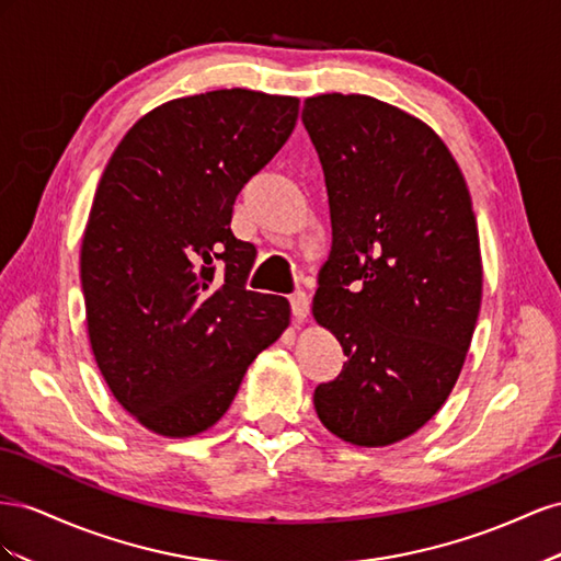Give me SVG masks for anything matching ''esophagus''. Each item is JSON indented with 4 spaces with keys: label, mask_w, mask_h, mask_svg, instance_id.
Here are the masks:
<instances>
[{
    "label": "esophagus",
    "mask_w": 561,
    "mask_h": 561,
    "mask_svg": "<svg viewBox=\"0 0 561 561\" xmlns=\"http://www.w3.org/2000/svg\"><path fill=\"white\" fill-rule=\"evenodd\" d=\"M291 310H294V317L298 319V322H306L310 314V298L306 291H296L291 296Z\"/></svg>",
    "instance_id": "34e87169"
}]
</instances>
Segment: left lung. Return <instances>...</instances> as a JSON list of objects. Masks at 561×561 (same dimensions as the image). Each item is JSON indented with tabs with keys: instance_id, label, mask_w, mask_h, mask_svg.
<instances>
[{
	"instance_id": "8db88e82",
	"label": "left lung",
	"mask_w": 561,
	"mask_h": 561,
	"mask_svg": "<svg viewBox=\"0 0 561 561\" xmlns=\"http://www.w3.org/2000/svg\"><path fill=\"white\" fill-rule=\"evenodd\" d=\"M300 117L333 230L312 312L347 357L314 409L335 437L388 446L442 409L468 355L482 302L470 192L442 138L404 110L322 93Z\"/></svg>"
}]
</instances>
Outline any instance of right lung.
I'll use <instances>...</instances> for the list:
<instances>
[{
  "mask_svg": "<svg viewBox=\"0 0 561 561\" xmlns=\"http://www.w3.org/2000/svg\"><path fill=\"white\" fill-rule=\"evenodd\" d=\"M296 119L289 95L175 99L138 119L103 171L79 259L89 341L117 402L157 435L211 427L289 327V300L247 289L255 247L230 220Z\"/></svg>",
  "mask_w": 561,
  "mask_h": 561,
  "instance_id": "obj_1",
  "label": "right lung"
}]
</instances>
